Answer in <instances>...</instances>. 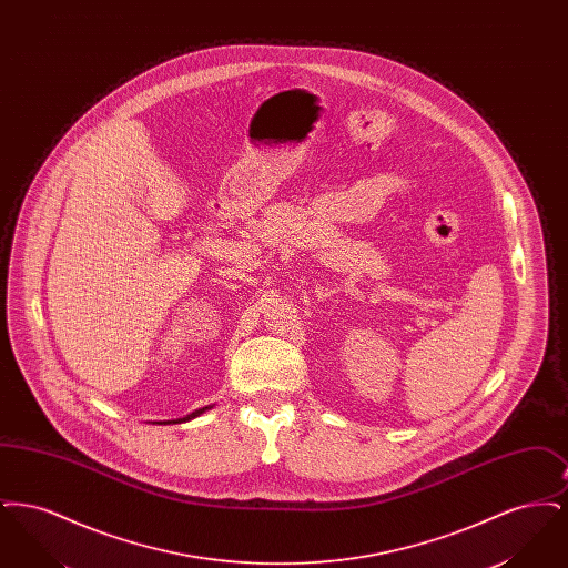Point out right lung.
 Returning a JSON list of instances; mask_svg holds the SVG:
<instances>
[{
    "mask_svg": "<svg viewBox=\"0 0 568 568\" xmlns=\"http://www.w3.org/2000/svg\"><path fill=\"white\" fill-rule=\"evenodd\" d=\"M209 408H211V406H204V408H197V410H193V413H191V415H187V417H183V419H176V422H174V419H172V422H163V424H179V422H190V419H193V417H197V415H202V413H204V410H209Z\"/></svg>",
    "mask_w": 568,
    "mask_h": 568,
    "instance_id": "obj_1",
    "label": "right lung"
}]
</instances>
